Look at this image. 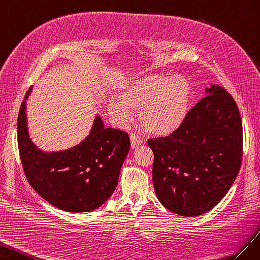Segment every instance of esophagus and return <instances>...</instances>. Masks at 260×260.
<instances>
[{"label":"esophagus","instance_id":"34e87169","mask_svg":"<svg viewBox=\"0 0 260 260\" xmlns=\"http://www.w3.org/2000/svg\"><path fill=\"white\" fill-rule=\"evenodd\" d=\"M143 139L140 138L139 136L135 135V134H132L131 135V146H132V149H136L139 146L143 145Z\"/></svg>","mask_w":260,"mask_h":260}]
</instances>
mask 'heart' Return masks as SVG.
I'll return each instance as SVG.
<instances>
[{
    "label": "heart",
    "mask_w": 260,
    "mask_h": 260,
    "mask_svg": "<svg viewBox=\"0 0 260 260\" xmlns=\"http://www.w3.org/2000/svg\"><path fill=\"white\" fill-rule=\"evenodd\" d=\"M191 98L189 81L181 75L145 74L124 85L109 101V113L121 125L138 111L142 127L154 136L171 135L186 117Z\"/></svg>",
    "instance_id": "heart-1"
}]
</instances>
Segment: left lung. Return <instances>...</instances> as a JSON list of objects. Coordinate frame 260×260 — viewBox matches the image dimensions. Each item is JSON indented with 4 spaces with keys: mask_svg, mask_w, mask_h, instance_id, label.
I'll return each mask as SVG.
<instances>
[{
    "mask_svg": "<svg viewBox=\"0 0 260 260\" xmlns=\"http://www.w3.org/2000/svg\"><path fill=\"white\" fill-rule=\"evenodd\" d=\"M154 154L152 182L167 209L183 217L211 210L240 171L243 128L232 95L219 85L189 110L173 134L148 140Z\"/></svg>",
    "mask_w": 260,
    "mask_h": 260,
    "instance_id": "8db88e82",
    "label": "left lung"
}]
</instances>
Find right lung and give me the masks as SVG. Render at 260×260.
Instances as JSON below:
<instances>
[{"mask_svg": "<svg viewBox=\"0 0 260 260\" xmlns=\"http://www.w3.org/2000/svg\"><path fill=\"white\" fill-rule=\"evenodd\" d=\"M32 86L21 103L17 140L21 165L31 187L56 208L68 212L98 209L117 186L123 162L131 149L127 133L106 128L94 117L89 135L70 149L46 152L29 136L26 105Z\"/></svg>", "mask_w": 260, "mask_h": 260, "instance_id": "add662e5", "label": "right lung"}]
</instances>
